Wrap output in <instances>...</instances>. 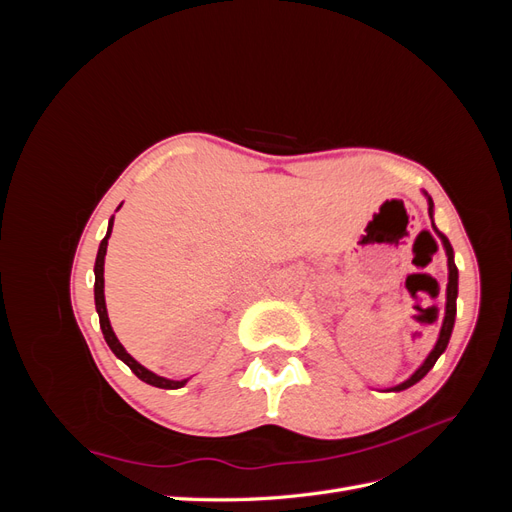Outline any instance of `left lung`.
I'll use <instances>...</instances> for the list:
<instances>
[{
    "mask_svg": "<svg viewBox=\"0 0 512 512\" xmlns=\"http://www.w3.org/2000/svg\"><path fill=\"white\" fill-rule=\"evenodd\" d=\"M427 196V192H425ZM427 203H429V218H431V226L433 230L438 232V237L444 245L446 250V258H448V284H446V309H444V322H442V329H440V335H438V342L436 346H433V350L427 354V359L423 361V365L418 367L414 374L404 380L397 386H391L389 391H404L408 389V386L416 384L418 380H423L427 376V371L436 365V361L440 359V354L446 350L448 346V339H451V333H453V327H455V316H457V288H459V271H457V265H455V254H453V245L451 241L446 239V235H442V232L436 228V224H433V200L431 196H427Z\"/></svg>",
    "mask_w": 512,
    "mask_h": 512,
    "instance_id": "obj_1",
    "label": "left lung"
}]
</instances>
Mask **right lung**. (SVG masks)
Returning a JSON list of instances; mask_svg holds the SVG:
<instances>
[{
  "instance_id": "obj_1",
  "label": "right lung",
  "mask_w": 512,
  "mask_h": 512,
  "mask_svg": "<svg viewBox=\"0 0 512 512\" xmlns=\"http://www.w3.org/2000/svg\"><path fill=\"white\" fill-rule=\"evenodd\" d=\"M121 207V205H119ZM117 207V209H119ZM113 220H108V230H106V237L102 239L100 247H98V256H96V267H94V273H96V284H94V297H96V312L100 316V329H102V335L106 339L108 348L113 350V354L117 356V359H121L123 363H126L134 374L141 378L143 382L151 384V386H158V389H181V386L188 382V380H168V378H162L158 374H153V371H149L147 367H143L138 361H134L132 356L126 352V348H123L119 344V339L111 327V320H108V314H106V301H104V256H106V245H108V237H111L113 232Z\"/></svg>"
}]
</instances>
